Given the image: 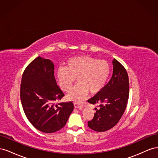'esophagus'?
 <instances>
[{
  "instance_id": "esophagus-1",
  "label": "esophagus",
  "mask_w": 158,
  "mask_h": 158,
  "mask_svg": "<svg viewBox=\"0 0 158 158\" xmlns=\"http://www.w3.org/2000/svg\"><path fill=\"white\" fill-rule=\"evenodd\" d=\"M74 105L75 108H77V109H82L83 108L82 105H81L78 103H74Z\"/></svg>"
}]
</instances>
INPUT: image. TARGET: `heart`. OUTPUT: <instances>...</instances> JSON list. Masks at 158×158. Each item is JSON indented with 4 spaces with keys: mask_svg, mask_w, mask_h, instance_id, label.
I'll return each mask as SVG.
<instances>
[{
    "mask_svg": "<svg viewBox=\"0 0 158 158\" xmlns=\"http://www.w3.org/2000/svg\"><path fill=\"white\" fill-rule=\"evenodd\" d=\"M109 73L110 66L106 60L81 55L72 57L66 62V67L57 69L56 79L60 89L68 92L76 78L78 85L67 98L71 101L81 102L89 92L95 94L103 88Z\"/></svg>",
    "mask_w": 158,
    "mask_h": 158,
    "instance_id": "obj_1",
    "label": "heart"
}]
</instances>
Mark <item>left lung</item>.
I'll return each instance as SVG.
<instances>
[{
  "label": "left lung",
  "instance_id": "left-lung-1",
  "mask_svg": "<svg viewBox=\"0 0 158 158\" xmlns=\"http://www.w3.org/2000/svg\"><path fill=\"white\" fill-rule=\"evenodd\" d=\"M111 80L88 103L96 105L95 113L88 126L96 132H105L115 126L125 112L129 95L127 72L118 60H113Z\"/></svg>",
  "mask_w": 158,
  "mask_h": 158
}]
</instances>
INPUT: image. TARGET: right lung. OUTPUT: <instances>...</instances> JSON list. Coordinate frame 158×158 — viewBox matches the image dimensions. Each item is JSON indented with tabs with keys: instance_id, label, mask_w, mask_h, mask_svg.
<instances>
[{
	"instance_id": "right-lung-1",
	"label": "right lung",
	"mask_w": 158,
	"mask_h": 158,
	"mask_svg": "<svg viewBox=\"0 0 158 158\" xmlns=\"http://www.w3.org/2000/svg\"><path fill=\"white\" fill-rule=\"evenodd\" d=\"M63 96L51 60L38 56L28 64L22 74L20 99L23 111L33 127L43 132L52 133L65 126L74 104L57 103Z\"/></svg>"
}]
</instances>
